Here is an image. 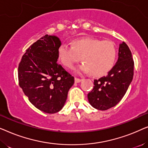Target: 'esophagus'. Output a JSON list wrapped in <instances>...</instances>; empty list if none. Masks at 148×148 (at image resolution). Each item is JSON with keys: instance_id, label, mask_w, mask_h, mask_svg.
<instances>
[{"instance_id": "34e87169", "label": "esophagus", "mask_w": 148, "mask_h": 148, "mask_svg": "<svg viewBox=\"0 0 148 148\" xmlns=\"http://www.w3.org/2000/svg\"><path fill=\"white\" fill-rule=\"evenodd\" d=\"M82 79H79V78H77V77H75V82L76 83H79L80 82H82Z\"/></svg>"}]
</instances>
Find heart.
<instances>
[{"mask_svg": "<svg viewBox=\"0 0 148 148\" xmlns=\"http://www.w3.org/2000/svg\"><path fill=\"white\" fill-rule=\"evenodd\" d=\"M117 54L114 42L98 38L86 37L74 40L73 46L62 44L58 49V58L64 66L73 67L82 57L84 62L79 68L83 73H90L100 77L110 71L114 65Z\"/></svg>", "mask_w": 148, "mask_h": 148, "instance_id": "obj_1", "label": "heart"}]
</instances>
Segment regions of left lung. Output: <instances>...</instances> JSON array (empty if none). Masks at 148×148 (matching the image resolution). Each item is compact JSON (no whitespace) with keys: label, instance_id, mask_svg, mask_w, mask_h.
Masks as SVG:
<instances>
[{"label":"left lung","instance_id":"obj_1","mask_svg":"<svg viewBox=\"0 0 148 148\" xmlns=\"http://www.w3.org/2000/svg\"><path fill=\"white\" fill-rule=\"evenodd\" d=\"M134 61L126 43L119 44V58L106 76L94 79V88L88 94L90 104L94 108L106 110L114 107L122 100L132 82Z\"/></svg>","mask_w":148,"mask_h":148}]
</instances>
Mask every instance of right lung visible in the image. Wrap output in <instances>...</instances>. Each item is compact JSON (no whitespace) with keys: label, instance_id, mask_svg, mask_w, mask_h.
Here are the masks:
<instances>
[{"label":"right lung","instance_id":"obj_1","mask_svg":"<svg viewBox=\"0 0 148 148\" xmlns=\"http://www.w3.org/2000/svg\"><path fill=\"white\" fill-rule=\"evenodd\" d=\"M59 38L46 34L29 46L18 66L19 85L29 102L44 112L61 110L75 79L58 64Z\"/></svg>","mask_w":148,"mask_h":148}]
</instances>
